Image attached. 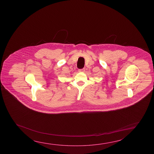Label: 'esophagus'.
Masks as SVG:
<instances>
[{
	"label": "esophagus",
	"instance_id": "34e87169",
	"mask_svg": "<svg viewBox=\"0 0 154 154\" xmlns=\"http://www.w3.org/2000/svg\"><path fill=\"white\" fill-rule=\"evenodd\" d=\"M84 70H85V69L84 68L81 69H79L78 70L79 72H83V71H84Z\"/></svg>",
	"mask_w": 154,
	"mask_h": 154
}]
</instances>
